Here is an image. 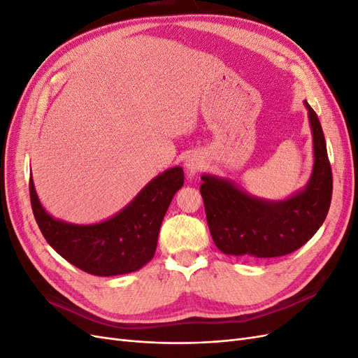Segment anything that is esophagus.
Listing matches in <instances>:
<instances>
[{
	"mask_svg": "<svg viewBox=\"0 0 358 358\" xmlns=\"http://www.w3.org/2000/svg\"><path fill=\"white\" fill-rule=\"evenodd\" d=\"M203 167V157L199 154H191L188 155L185 161V169L189 176H196L199 170Z\"/></svg>",
	"mask_w": 358,
	"mask_h": 358,
	"instance_id": "obj_1",
	"label": "esophagus"
}]
</instances>
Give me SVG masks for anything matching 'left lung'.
<instances>
[{
	"label": "left lung",
	"mask_w": 358,
	"mask_h": 358,
	"mask_svg": "<svg viewBox=\"0 0 358 358\" xmlns=\"http://www.w3.org/2000/svg\"><path fill=\"white\" fill-rule=\"evenodd\" d=\"M313 137V167L306 187L285 200H264L229 179L203 175L200 192L212 239L221 252L273 258L297 251L329 213L333 178L317 113L305 101Z\"/></svg>",
	"instance_id": "8db88e82"
}]
</instances>
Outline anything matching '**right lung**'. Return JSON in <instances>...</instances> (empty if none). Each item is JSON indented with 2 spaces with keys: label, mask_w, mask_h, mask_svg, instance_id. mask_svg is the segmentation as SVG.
<instances>
[{
  "label": "right lung",
  "mask_w": 358,
  "mask_h": 358,
  "mask_svg": "<svg viewBox=\"0 0 358 358\" xmlns=\"http://www.w3.org/2000/svg\"><path fill=\"white\" fill-rule=\"evenodd\" d=\"M183 185L176 166L155 176L122 210L96 224H71L43 208L29 178V197L38 229L69 263L95 276L136 272L154 258L159 227L175 194Z\"/></svg>",
  "instance_id": "add662e5"
}]
</instances>
